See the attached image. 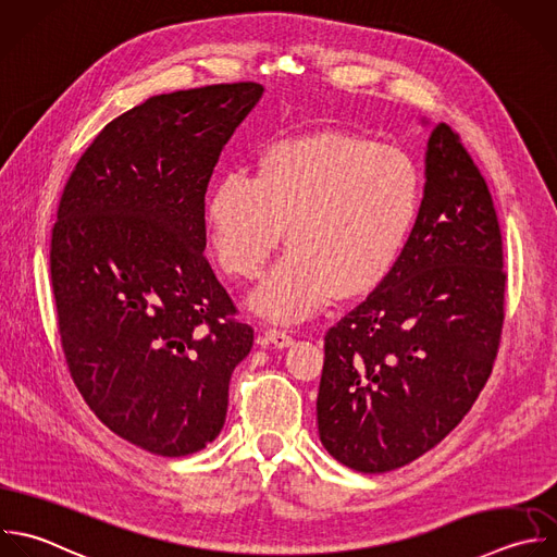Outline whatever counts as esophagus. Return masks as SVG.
<instances>
[{
	"mask_svg": "<svg viewBox=\"0 0 557 557\" xmlns=\"http://www.w3.org/2000/svg\"><path fill=\"white\" fill-rule=\"evenodd\" d=\"M261 346H274V348H287L294 344L292 335H287L285 331H276V329H270L265 331L261 337H259Z\"/></svg>",
	"mask_w": 557,
	"mask_h": 557,
	"instance_id": "34e87169",
	"label": "esophagus"
}]
</instances>
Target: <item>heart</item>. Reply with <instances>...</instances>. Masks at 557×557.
<instances>
[{
	"label": "heart",
	"mask_w": 557,
	"mask_h": 557,
	"mask_svg": "<svg viewBox=\"0 0 557 557\" xmlns=\"http://www.w3.org/2000/svg\"><path fill=\"white\" fill-rule=\"evenodd\" d=\"M418 163L376 139L322 131L265 146L248 174L209 191L205 218L220 268L255 278L287 228L289 252L250 307L276 324L300 322L335 296L366 298L403 259L422 213Z\"/></svg>",
	"instance_id": "obj_1"
}]
</instances>
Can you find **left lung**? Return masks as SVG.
Here are the masks:
<instances>
[{
	"label": "left lung",
	"mask_w": 557,
	"mask_h": 557,
	"mask_svg": "<svg viewBox=\"0 0 557 557\" xmlns=\"http://www.w3.org/2000/svg\"><path fill=\"white\" fill-rule=\"evenodd\" d=\"M503 292L487 185L459 137L435 124L422 213L403 259L324 337L322 446L352 470L387 472L442 442L492 372Z\"/></svg>",
	"instance_id": "8db88e82"
}]
</instances>
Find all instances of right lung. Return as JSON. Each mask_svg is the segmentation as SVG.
I'll return each instance as SVG.
<instances>
[{
	"mask_svg": "<svg viewBox=\"0 0 557 557\" xmlns=\"http://www.w3.org/2000/svg\"><path fill=\"white\" fill-rule=\"evenodd\" d=\"M257 83L152 96L70 176L52 231L59 333L76 387L120 437L183 457L213 442L252 326L205 259L213 168Z\"/></svg>",
	"mask_w": 557,
	"mask_h": 557,
	"instance_id": "1",
	"label": "right lung"
}]
</instances>
